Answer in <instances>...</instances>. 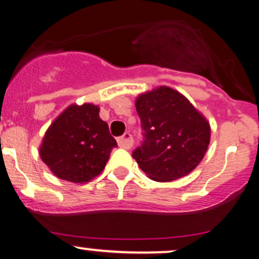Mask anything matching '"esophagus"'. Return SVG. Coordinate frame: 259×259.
Masks as SVG:
<instances>
[{"label": "esophagus", "instance_id": "esophagus-1", "mask_svg": "<svg viewBox=\"0 0 259 259\" xmlns=\"http://www.w3.org/2000/svg\"><path fill=\"white\" fill-rule=\"evenodd\" d=\"M117 144H119L120 148L122 149H130L133 144L132 136L130 133H124L123 136H121L119 139H117Z\"/></svg>", "mask_w": 259, "mask_h": 259}]
</instances>
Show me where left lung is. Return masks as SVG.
Returning a JSON list of instances; mask_svg holds the SVG:
<instances>
[{
	"label": "left lung",
	"mask_w": 259,
	"mask_h": 259,
	"mask_svg": "<svg viewBox=\"0 0 259 259\" xmlns=\"http://www.w3.org/2000/svg\"><path fill=\"white\" fill-rule=\"evenodd\" d=\"M143 142L132 157L152 180L171 181L193 170L205 155L210 126L173 89L159 86L136 102Z\"/></svg>",
	"instance_id": "left-lung-1"
}]
</instances>
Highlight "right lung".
Returning a JSON list of instances; mask_svg holds the SVG:
<instances>
[{
    "instance_id": "add662e5",
    "label": "right lung",
    "mask_w": 259,
    "mask_h": 259,
    "mask_svg": "<svg viewBox=\"0 0 259 259\" xmlns=\"http://www.w3.org/2000/svg\"><path fill=\"white\" fill-rule=\"evenodd\" d=\"M116 146L97 105L72 104L50 124L39 155L57 178L80 184L101 174Z\"/></svg>"
}]
</instances>
